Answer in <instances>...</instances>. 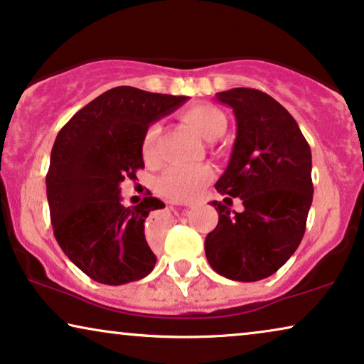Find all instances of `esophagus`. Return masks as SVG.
Listing matches in <instances>:
<instances>
[{
    "label": "esophagus",
    "mask_w": 364,
    "mask_h": 364,
    "mask_svg": "<svg viewBox=\"0 0 364 364\" xmlns=\"http://www.w3.org/2000/svg\"><path fill=\"white\" fill-rule=\"evenodd\" d=\"M148 221L154 230H158V228H164L171 223V215H169V210H158L149 215Z\"/></svg>",
    "instance_id": "obj_1"
}]
</instances>
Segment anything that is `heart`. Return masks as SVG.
<instances>
[{
	"label": "heart",
	"instance_id": "b5f03b06",
	"mask_svg": "<svg viewBox=\"0 0 364 364\" xmlns=\"http://www.w3.org/2000/svg\"><path fill=\"white\" fill-rule=\"evenodd\" d=\"M181 118L196 134H200L206 141H215L226 132V116L216 106L200 103L191 106L181 113ZM159 128L158 124H149L143 134L141 151L146 161L153 163L156 159V139ZM213 178V169L208 164L188 168H169L161 174L156 183L158 193L171 201H193L196 200L200 191Z\"/></svg>",
	"mask_w": 364,
	"mask_h": 364
}]
</instances>
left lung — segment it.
<instances>
[{
  "instance_id": "obj_1",
  "label": "left lung",
  "mask_w": 364,
  "mask_h": 364,
  "mask_svg": "<svg viewBox=\"0 0 364 364\" xmlns=\"http://www.w3.org/2000/svg\"><path fill=\"white\" fill-rule=\"evenodd\" d=\"M232 108L236 141L221 195L240 198L245 210L213 201L218 225L205 240L206 258L218 274L259 281L276 273L301 243L313 201L311 149L291 114L269 95L253 88L221 91Z\"/></svg>"
}]
</instances>
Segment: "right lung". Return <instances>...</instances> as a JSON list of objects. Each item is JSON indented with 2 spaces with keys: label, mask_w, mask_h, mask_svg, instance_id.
Masks as SVG:
<instances>
[{
  "label": "right lung",
  "mask_w": 364,
  "mask_h": 364,
  "mask_svg": "<svg viewBox=\"0 0 364 364\" xmlns=\"http://www.w3.org/2000/svg\"><path fill=\"white\" fill-rule=\"evenodd\" d=\"M186 100L118 86L81 108L58 133L46 174L53 232L63 253L91 279L119 287L144 278L156 264L144 220L164 203L149 193L124 208L119 183L144 168L148 126Z\"/></svg>",
  "instance_id": "1"
}]
</instances>
